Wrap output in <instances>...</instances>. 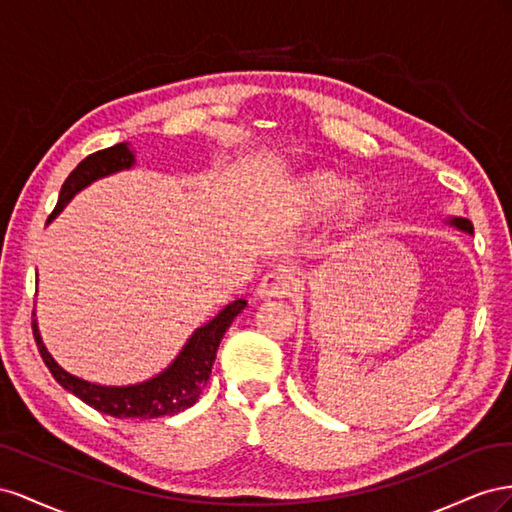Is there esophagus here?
<instances>
[{
    "label": "esophagus",
    "mask_w": 512,
    "mask_h": 512,
    "mask_svg": "<svg viewBox=\"0 0 512 512\" xmlns=\"http://www.w3.org/2000/svg\"><path fill=\"white\" fill-rule=\"evenodd\" d=\"M298 287V272L291 266H276L270 270L257 287V298L272 300V298H287Z\"/></svg>",
    "instance_id": "34e87169"
}]
</instances>
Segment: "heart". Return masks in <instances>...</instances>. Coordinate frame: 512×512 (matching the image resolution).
Instances as JSON below:
<instances>
[{"label":"heart","instance_id":"heart-1","mask_svg":"<svg viewBox=\"0 0 512 512\" xmlns=\"http://www.w3.org/2000/svg\"><path fill=\"white\" fill-rule=\"evenodd\" d=\"M296 208L302 216L317 218L337 207V227L345 236L360 233L373 218V199L354 180L337 171L304 173L294 188Z\"/></svg>","mask_w":512,"mask_h":512}]
</instances>
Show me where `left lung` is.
I'll return each mask as SVG.
<instances>
[{"label": "left lung", "mask_w": 512, "mask_h": 512, "mask_svg": "<svg viewBox=\"0 0 512 512\" xmlns=\"http://www.w3.org/2000/svg\"><path fill=\"white\" fill-rule=\"evenodd\" d=\"M452 227H457V229H461V231H465V233H474V225L467 221V218H461V216H455V218H450L448 221Z\"/></svg>", "instance_id": "obj_1"}]
</instances>
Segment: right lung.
Here are the masks:
<instances>
[{
	"label": "right lung",
	"instance_id": "right-lung-1",
	"mask_svg": "<svg viewBox=\"0 0 512 512\" xmlns=\"http://www.w3.org/2000/svg\"><path fill=\"white\" fill-rule=\"evenodd\" d=\"M133 165H135V154L128 150V143H118L113 145V148L100 150L83 158L66 178L60 191V201H57V206L47 223H51L53 218L64 210L66 203L79 191H83L85 186H90L100 178H107L111 173L130 169ZM244 306H246V300L242 298L229 302L221 313L208 321L206 326L197 328L191 334V339L186 341L182 352L175 356V360L163 373H158L152 379H145L141 384H130V386H100V384L85 382L81 377L70 375L47 352L45 343L40 339L36 319H32V330H34V339L42 360H45L47 369L55 377V382L64 390L72 392L75 397L94 407V410L100 414H107L113 418L148 420L158 416H173L197 403L201 390L206 388L210 379L216 349L221 345V339L225 337L231 321L238 317V313H242Z\"/></svg>",
	"mask_w": 512,
	"mask_h": 512
}]
</instances>
